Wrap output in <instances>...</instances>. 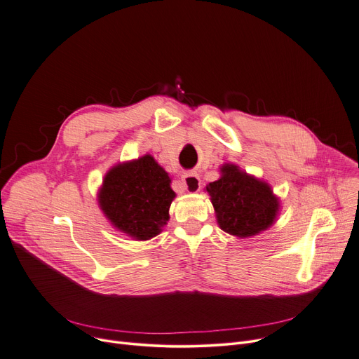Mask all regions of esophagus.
I'll return each mask as SVG.
<instances>
[{
    "mask_svg": "<svg viewBox=\"0 0 359 359\" xmlns=\"http://www.w3.org/2000/svg\"><path fill=\"white\" fill-rule=\"evenodd\" d=\"M182 182H183V187L189 193H194L201 189V179L198 175H194V173H184L182 176Z\"/></svg>",
    "mask_w": 359,
    "mask_h": 359,
    "instance_id": "34e87169",
    "label": "esophagus"
}]
</instances>
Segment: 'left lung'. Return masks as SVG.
<instances>
[{"instance_id": "obj_1", "label": "left lung", "mask_w": 359, "mask_h": 359, "mask_svg": "<svg viewBox=\"0 0 359 359\" xmlns=\"http://www.w3.org/2000/svg\"><path fill=\"white\" fill-rule=\"evenodd\" d=\"M206 190L220 229L238 238L266 231L279 213V199L271 186L232 163H224L220 179L209 183Z\"/></svg>"}]
</instances>
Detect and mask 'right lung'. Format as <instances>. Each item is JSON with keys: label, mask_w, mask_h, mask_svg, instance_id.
<instances>
[{"label": "right lung", "mask_w": 359, "mask_h": 359, "mask_svg": "<svg viewBox=\"0 0 359 359\" xmlns=\"http://www.w3.org/2000/svg\"><path fill=\"white\" fill-rule=\"evenodd\" d=\"M169 173L146 154L118 163L104 176L99 205L120 232L136 241L157 236L168 224L169 209L176 196Z\"/></svg>", "instance_id": "obj_1"}]
</instances>
